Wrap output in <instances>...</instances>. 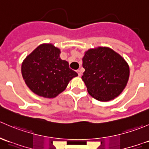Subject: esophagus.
<instances>
[{
	"label": "esophagus",
	"instance_id": "esophagus-1",
	"mask_svg": "<svg viewBox=\"0 0 149 149\" xmlns=\"http://www.w3.org/2000/svg\"><path fill=\"white\" fill-rule=\"evenodd\" d=\"M76 72L78 73V75H79V76H81V72L80 70H76Z\"/></svg>",
	"mask_w": 149,
	"mask_h": 149
}]
</instances>
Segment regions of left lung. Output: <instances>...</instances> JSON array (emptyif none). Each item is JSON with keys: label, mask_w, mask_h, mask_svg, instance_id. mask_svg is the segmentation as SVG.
Wrapping results in <instances>:
<instances>
[{"label": "left lung", "mask_w": 149, "mask_h": 149, "mask_svg": "<svg viewBox=\"0 0 149 149\" xmlns=\"http://www.w3.org/2000/svg\"><path fill=\"white\" fill-rule=\"evenodd\" d=\"M82 61L85 69L82 80L91 97L107 102L121 94L130 75L129 66L121 55L109 47H99L86 51Z\"/></svg>", "instance_id": "left-lung-1"}]
</instances>
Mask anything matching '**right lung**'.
Wrapping results in <instances>:
<instances>
[{
    "label": "right lung",
    "instance_id": "1",
    "mask_svg": "<svg viewBox=\"0 0 149 149\" xmlns=\"http://www.w3.org/2000/svg\"><path fill=\"white\" fill-rule=\"evenodd\" d=\"M61 50L52 44H42L30 53L22 65V74L31 91L40 97L54 98L78 76L68 63L60 58Z\"/></svg>",
    "mask_w": 149,
    "mask_h": 149
}]
</instances>
